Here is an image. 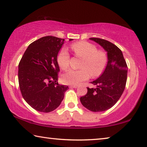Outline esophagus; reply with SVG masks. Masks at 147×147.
Returning <instances> with one entry per match:
<instances>
[{
    "label": "esophagus",
    "instance_id": "34e87169",
    "mask_svg": "<svg viewBox=\"0 0 147 147\" xmlns=\"http://www.w3.org/2000/svg\"><path fill=\"white\" fill-rule=\"evenodd\" d=\"M71 88H78V86H76V85H71L70 86Z\"/></svg>",
    "mask_w": 147,
    "mask_h": 147
}]
</instances>
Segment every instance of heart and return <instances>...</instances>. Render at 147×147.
I'll list each match as a JSON object with an SVG mask.
<instances>
[{"mask_svg":"<svg viewBox=\"0 0 147 147\" xmlns=\"http://www.w3.org/2000/svg\"><path fill=\"white\" fill-rule=\"evenodd\" d=\"M75 56L82 58L79 70H70L62 76L63 83L71 85H78L88 80L90 75L96 78L103 73L107 64L105 52L97 50L94 45L87 41H78L71 45ZM57 62L59 67L67 70L70 64V55L67 50L63 48L57 56Z\"/></svg>","mask_w":147,"mask_h":147,"instance_id":"b5f03b06","label":"heart"}]
</instances>
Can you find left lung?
Masks as SVG:
<instances>
[{"label": "left lung", "mask_w": 147, "mask_h": 147, "mask_svg": "<svg viewBox=\"0 0 147 147\" xmlns=\"http://www.w3.org/2000/svg\"><path fill=\"white\" fill-rule=\"evenodd\" d=\"M100 45L107 52L108 63L98 78L91 82L95 88L88 89L80 102L89 110L94 112L106 111L117 103L125 89L128 67L120 49L115 45L100 38H89Z\"/></svg>", "instance_id": "left-lung-1"}]
</instances>
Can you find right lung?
Returning <instances> with one entry per match:
<instances>
[{
  "label": "right lung",
  "mask_w": 147,
  "mask_h": 147,
  "mask_svg": "<svg viewBox=\"0 0 147 147\" xmlns=\"http://www.w3.org/2000/svg\"><path fill=\"white\" fill-rule=\"evenodd\" d=\"M64 41L54 36L43 37L30 45L19 63L22 96L38 111L49 113L56 109L69 89L67 86L58 83L59 67L57 56Z\"/></svg>",
  "instance_id": "obj_1"
}]
</instances>
